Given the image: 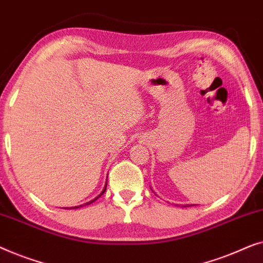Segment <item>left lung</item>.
Listing matches in <instances>:
<instances>
[{
	"label": "left lung",
	"instance_id": "8db88e82",
	"mask_svg": "<svg viewBox=\"0 0 263 263\" xmlns=\"http://www.w3.org/2000/svg\"><path fill=\"white\" fill-rule=\"evenodd\" d=\"M190 205H183V207H188Z\"/></svg>",
	"mask_w": 263,
	"mask_h": 263
}]
</instances>
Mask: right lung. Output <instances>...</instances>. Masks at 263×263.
<instances>
[{
	"label": "right lung",
	"mask_w": 263,
	"mask_h": 263,
	"mask_svg": "<svg viewBox=\"0 0 263 263\" xmlns=\"http://www.w3.org/2000/svg\"><path fill=\"white\" fill-rule=\"evenodd\" d=\"M106 188H107V181H106V183H105V187H103V190H102V192H101V193H100L99 195H98V197H96V198H94L93 199V200H90V201H88V202H86V204H83V205H80V206H73V207H70V209H69V207H68V209H65V210H73V209H80V207H83V206H86V205H90V204H93V202L95 201V200H98V199L100 198V197H101V195L103 194V193H105V192H106Z\"/></svg>",
	"instance_id": "obj_1"
}]
</instances>
